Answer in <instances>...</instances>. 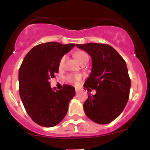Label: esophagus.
Returning <instances> with one entry per match:
<instances>
[{"label":"esophagus","instance_id":"obj_1","mask_svg":"<svg viewBox=\"0 0 150 150\" xmlns=\"http://www.w3.org/2000/svg\"><path fill=\"white\" fill-rule=\"evenodd\" d=\"M75 92H76L77 93L79 92V89H77V88H75Z\"/></svg>","mask_w":150,"mask_h":150}]
</instances>
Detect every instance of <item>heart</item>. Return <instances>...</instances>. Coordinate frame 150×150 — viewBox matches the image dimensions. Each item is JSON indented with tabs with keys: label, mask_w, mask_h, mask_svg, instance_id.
I'll list each match as a JSON object with an SVG mask.
<instances>
[{
	"label": "heart",
	"mask_w": 150,
	"mask_h": 150,
	"mask_svg": "<svg viewBox=\"0 0 150 150\" xmlns=\"http://www.w3.org/2000/svg\"><path fill=\"white\" fill-rule=\"evenodd\" d=\"M75 57L77 59V61L80 63H82V62H83L84 61H85V60L89 59L88 55H87L85 52H84V51H77V52L75 53ZM65 61V56H63V57L61 58V60H60L59 61V65H59L60 68H61L63 66ZM66 79L67 80L70 82H77L80 80L81 76L79 75H68V76L66 77Z\"/></svg>",
	"instance_id": "b5f03b06"
}]
</instances>
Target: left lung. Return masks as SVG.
<instances>
[{
    "instance_id": "obj_1",
    "label": "left lung",
    "mask_w": 150,
    "mask_h": 150,
    "mask_svg": "<svg viewBox=\"0 0 150 150\" xmlns=\"http://www.w3.org/2000/svg\"><path fill=\"white\" fill-rule=\"evenodd\" d=\"M92 57L90 75L85 81V89L97 91L89 94L84 103L85 114L99 124H107L123 111L129 99L130 79L126 63L111 46L88 43L76 44Z\"/></svg>"
}]
</instances>
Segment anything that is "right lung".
Segmentation results:
<instances>
[{
  "instance_id": "obj_1",
  "label": "right lung",
  "mask_w": 150,
  "mask_h": 150,
  "mask_svg": "<svg viewBox=\"0 0 150 150\" xmlns=\"http://www.w3.org/2000/svg\"><path fill=\"white\" fill-rule=\"evenodd\" d=\"M75 44L47 42L34 46L24 58L19 70V92L26 111L32 120L44 127L56 125L68 112L75 94L73 86L64 85L53 91L49 79L59 69V61Z\"/></svg>"
}]
</instances>
